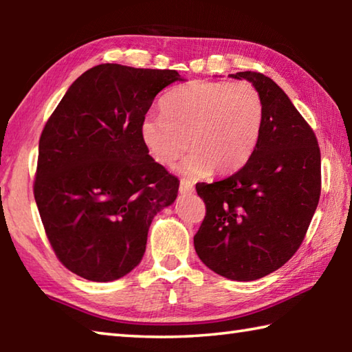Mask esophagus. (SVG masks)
<instances>
[{
  "mask_svg": "<svg viewBox=\"0 0 352 352\" xmlns=\"http://www.w3.org/2000/svg\"><path fill=\"white\" fill-rule=\"evenodd\" d=\"M180 192L182 194H192L194 192V184L188 180L180 182Z\"/></svg>",
  "mask_w": 352,
  "mask_h": 352,
  "instance_id": "34e87169",
  "label": "esophagus"
}]
</instances>
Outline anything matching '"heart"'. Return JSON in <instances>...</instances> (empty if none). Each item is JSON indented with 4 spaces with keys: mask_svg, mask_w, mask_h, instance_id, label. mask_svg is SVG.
<instances>
[{
    "mask_svg": "<svg viewBox=\"0 0 352 352\" xmlns=\"http://www.w3.org/2000/svg\"><path fill=\"white\" fill-rule=\"evenodd\" d=\"M160 110L162 116L142 119V144L162 166L190 146L192 152L177 166L189 178L239 170L252 158L264 124V102L247 82H190L166 94Z\"/></svg>",
    "mask_w": 352,
    "mask_h": 352,
    "instance_id": "heart-1",
    "label": "heart"
}]
</instances>
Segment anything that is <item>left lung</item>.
Segmentation results:
<instances>
[{
  "label": "left lung",
  "instance_id": "8db88e82",
  "mask_svg": "<svg viewBox=\"0 0 352 352\" xmlns=\"http://www.w3.org/2000/svg\"><path fill=\"white\" fill-rule=\"evenodd\" d=\"M253 83L264 124L252 158L233 175L197 183L206 216L194 236L201 262L233 281H254L283 267L305 241L321 192L317 136L270 77L231 74Z\"/></svg>",
  "mask_w": 352,
  "mask_h": 352
}]
</instances>
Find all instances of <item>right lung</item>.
<instances>
[{
	"mask_svg": "<svg viewBox=\"0 0 352 352\" xmlns=\"http://www.w3.org/2000/svg\"><path fill=\"white\" fill-rule=\"evenodd\" d=\"M175 69L102 63L68 88L38 142L34 197L57 259L88 281H115L146 252L148 226L178 178L148 155L140 127Z\"/></svg>",
	"mask_w": 352,
	"mask_h": 352,
	"instance_id": "1",
	"label": "right lung"
}]
</instances>
